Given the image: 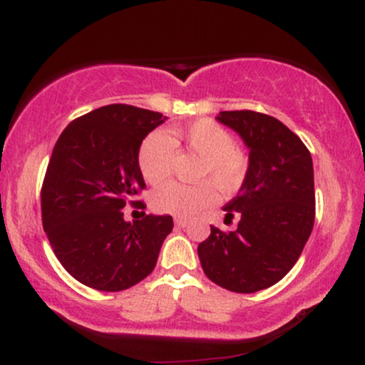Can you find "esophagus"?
<instances>
[{
	"label": "esophagus",
	"mask_w": 365,
	"mask_h": 365,
	"mask_svg": "<svg viewBox=\"0 0 365 365\" xmlns=\"http://www.w3.org/2000/svg\"><path fill=\"white\" fill-rule=\"evenodd\" d=\"M188 223H190V221H188L187 217H175V225L180 226V228H185Z\"/></svg>",
	"instance_id": "1"
}]
</instances>
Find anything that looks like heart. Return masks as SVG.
Returning <instances> with one entry per match:
<instances>
[{
    "mask_svg": "<svg viewBox=\"0 0 365 365\" xmlns=\"http://www.w3.org/2000/svg\"><path fill=\"white\" fill-rule=\"evenodd\" d=\"M177 144H185L200 156L195 185L170 182L150 197L154 211L173 216H192L211 206L217 199L216 187L232 194L244 183L249 171V158L235 145V137L216 121L200 118L171 133L156 130L142 140L139 149V170L150 185H159L170 178L173 170Z\"/></svg>",
    "mask_w": 365,
    "mask_h": 365,
    "instance_id": "obj_1",
    "label": "heart"
}]
</instances>
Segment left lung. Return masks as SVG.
Here are the masks:
<instances>
[{"instance_id": "8db88e82", "label": "left lung", "mask_w": 365, "mask_h": 365, "mask_svg": "<svg viewBox=\"0 0 365 365\" xmlns=\"http://www.w3.org/2000/svg\"><path fill=\"white\" fill-rule=\"evenodd\" d=\"M249 148V171L225 220L240 216L235 232L211 226L197 247L204 273L230 292L254 293L278 283L302 254L316 217L309 149L287 125L257 111H220Z\"/></svg>"}]
</instances>
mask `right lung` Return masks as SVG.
Segmentation results:
<instances>
[{
    "instance_id": "obj_1",
    "label": "right lung",
    "mask_w": 365,
    "mask_h": 365,
    "mask_svg": "<svg viewBox=\"0 0 365 365\" xmlns=\"http://www.w3.org/2000/svg\"><path fill=\"white\" fill-rule=\"evenodd\" d=\"M166 120L161 113L110 104L73 120L54 144L41 188L43 226L61 266L86 287L121 292L156 266L173 217L123 220L145 182L139 149Z\"/></svg>"
}]
</instances>
